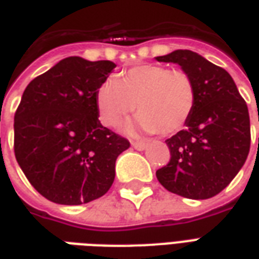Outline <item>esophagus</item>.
<instances>
[{"instance_id":"34e87169","label":"esophagus","mask_w":259,"mask_h":259,"mask_svg":"<svg viewBox=\"0 0 259 259\" xmlns=\"http://www.w3.org/2000/svg\"><path fill=\"white\" fill-rule=\"evenodd\" d=\"M132 146H133V148H136L137 151H143V150H146L147 148V144L146 143H143V141H133Z\"/></svg>"}]
</instances>
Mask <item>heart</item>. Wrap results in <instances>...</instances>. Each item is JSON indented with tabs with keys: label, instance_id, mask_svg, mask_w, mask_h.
I'll return each instance as SVG.
<instances>
[{
	"label": "heart",
	"instance_id": "b5f03b06",
	"mask_svg": "<svg viewBox=\"0 0 259 259\" xmlns=\"http://www.w3.org/2000/svg\"><path fill=\"white\" fill-rule=\"evenodd\" d=\"M104 124L112 126L136 107L139 116L124 124L127 132L174 135L187 123L195 107V85L189 73L163 65H139L122 79L104 80L96 94Z\"/></svg>",
	"mask_w": 259,
	"mask_h": 259
}]
</instances>
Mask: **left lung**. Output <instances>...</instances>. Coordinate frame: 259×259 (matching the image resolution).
<instances>
[{
	"label": "left lung",
	"instance_id": "obj_1",
	"mask_svg": "<svg viewBox=\"0 0 259 259\" xmlns=\"http://www.w3.org/2000/svg\"><path fill=\"white\" fill-rule=\"evenodd\" d=\"M155 59L179 65L195 85L194 111L185 129L165 141L170 161L157 179L174 194L211 198L228 187L250 152L247 104L232 76L197 53L176 50Z\"/></svg>",
	"mask_w": 259,
	"mask_h": 259
}]
</instances>
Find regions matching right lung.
<instances>
[{
    "label": "right lung",
    "instance_id": "right-lung-1",
    "mask_svg": "<svg viewBox=\"0 0 259 259\" xmlns=\"http://www.w3.org/2000/svg\"><path fill=\"white\" fill-rule=\"evenodd\" d=\"M115 66L68 57L26 87L15 113V157L47 200L80 205L111 189L130 143L98 120L96 94Z\"/></svg>",
    "mask_w": 259,
    "mask_h": 259
}]
</instances>
